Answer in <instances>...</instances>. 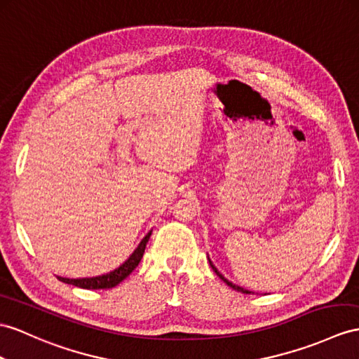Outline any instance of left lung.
Instances as JSON below:
<instances>
[{
	"mask_svg": "<svg viewBox=\"0 0 359 359\" xmlns=\"http://www.w3.org/2000/svg\"><path fill=\"white\" fill-rule=\"evenodd\" d=\"M208 262H210V266H212V268H213V271H215V273H216L217 276H219V278H222V280H224V282H225L226 285H229L230 287H233V290H234V291H238V292H242V294H251V291H247V290H243V287H241V286H238V285H233L231 282H229V280H226V278H225V277H224V276H222V274L219 273V271H217V269H216V266H215V265L212 264V260H210V259H208Z\"/></svg>",
	"mask_w": 359,
	"mask_h": 359,
	"instance_id": "obj_1",
	"label": "left lung"
}]
</instances>
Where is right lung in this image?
Here are the masks:
<instances>
[{"mask_svg":"<svg viewBox=\"0 0 359 359\" xmlns=\"http://www.w3.org/2000/svg\"><path fill=\"white\" fill-rule=\"evenodd\" d=\"M152 231L147 233L142 242L138 243V247L134 250L133 255H130L123 264H121L118 268L108 274H102L97 277H85V278H67V277H57L60 282L68 283V285H74L77 287H83V290H109V287L117 286L121 280L133 273V271L138 266L140 260H142L144 255V248L146 243L149 241Z\"/></svg>","mask_w":359,"mask_h":359,"instance_id":"1","label":"right lung"}]
</instances>
